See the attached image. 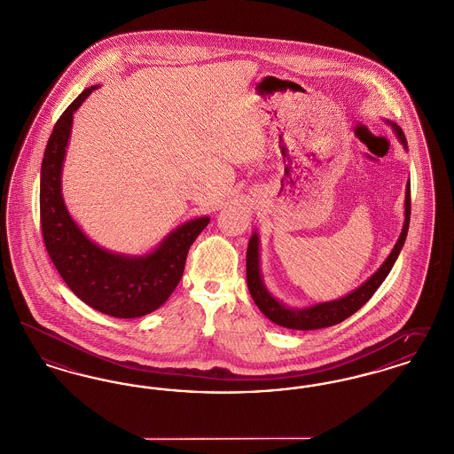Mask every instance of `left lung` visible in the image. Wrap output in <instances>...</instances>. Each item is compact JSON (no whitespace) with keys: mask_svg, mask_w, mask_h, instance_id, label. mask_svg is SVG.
Returning <instances> with one entry per match:
<instances>
[{"mask_svg":"<svg viewBox=\"0 0 454 454\" xmlns=\"http://www.w3.org/2000/svg\"><path fill=\"white\" fill-rule=\"evenodd\" d=\"M387 124H391V128L398 135V140L406 148L405 133L402 131V128L391 121H387ZM410 212H411L410 183H406L403 229H402V234L396 240L393 251L389 253L386 262H382L381 268L369 280H365L354 292H350L348 295L336 299V301H330V302H319V304H314V306L304 308V309L286 308L280 301H277L262 284V270H260V238L254 232L253 238L249 239L247 254H246L247 288H249V294H251L254 304L260 308V310L270 321H273L278 326L290 328V330H319V328H328V326L341 323L343 319H347L354 312H357L374 295V292L380 288L384 278L387 277V273L391 271L393 264L396 262V258L405 244L406 232H408V225H410Z\"/></svg>","mask_w":454,"mask_h":454,"instance_id":"8db88e82","label":"left lung"}]
</instances>
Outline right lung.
<instances>
[{"mask_svg": "<svg viewBox=\"0 0 454 454\" xmlns=\"http://www.w3.org/2000/svg\"><path fill=\"white\" fill-rule=\"evenodd\" d=\"M97 87L85 89L56 121L41 166V229L49 258L73 294L114 317H140L159 309L179 284L194 239L208 216L183 223L145 256L102 249L68 214L61 194V170L72 133L73 113Z\"/></svg>", "mask_w": 454, "mask_h": 454, "instance_id": "1", "label": "right lung"}]
</instances>
